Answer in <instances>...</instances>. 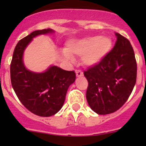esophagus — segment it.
<instances>
[{"mask_svg": "<svg viewBox=\"0 0 146 146\" xmlns=\"http://www.w3.org/2000/svg\"><path fill=\"white\" fill-rule=\"evenodd\" d=\"M76 76L77 77H80L82 76H83V72H81L80 70H76Z\"/></svg>", "mask_w": 146, "mask_h": 146, "instance_id": "esophagus-1", "label": "esophagus"}]
</instances>
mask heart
I'll use <instances>...</instances> for the list:
<instances>
[{"instance_id": "1", "label": "heart", "mask_w": 146, "mask_h": 146, "mask_svg": "<svg viewBox=\"0 0 146 146\" xmlns=\"http://www.w3.org/2000/svg\"><path fill=\"white\" fill-rule=\"evenodd\" d=\"M112 40L108 36L97 35L81 38H72L66 43L62 57L66 61H72L74 56H82L83 64L94 66L99 64L110 51Z\"/></svg>"}]
</instances>
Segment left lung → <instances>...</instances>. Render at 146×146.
Masks as SVG:
<instances>
[{
    "mask_svg": "<svg viewBox=\"0 0 146 146\" xmlns=\"http://www.w3.org/2000/svg\"><path fill=\"white\" fill-rule=\"evenodd\" d=\"M116 43L99 64L84 72L88 81L86 99L99 115L113 113L123 106L136 83L137 63L129 41L115 33Z\"/></svg>",
    "mask_w": 146,
    "mask_h": 146,
    "instance_id": "1",
    "label": "left lung"
}]
</instances>
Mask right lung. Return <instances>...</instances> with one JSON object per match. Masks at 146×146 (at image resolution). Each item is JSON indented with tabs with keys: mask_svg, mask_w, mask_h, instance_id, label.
I'll return each instance as SVG.
<instances>
[{
	"mask_svg": "<svg viewBox=\"0 0 146 146\" xmlns=\"http://www.w3.org/2000/svg\"><path fill=\"white\" fill-rule=\"evenodd\" d=\"M54 32L50 28L35 31L19 41L10 66L11 86L18 99L29 111L43 117L53 115L61 109L67 90L76 79L74 71L64 70L57 66H50L42 72L25 67L23 55L33 38Z\"/></svg>",
	"mask_w": 146,
	"mask_h": 146,
	"instance_id": "1",
	"label": "right lung"
}]
</instances>
